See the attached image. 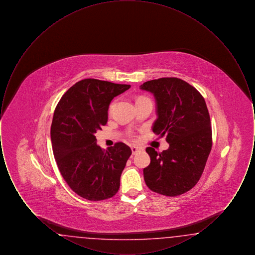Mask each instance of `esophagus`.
Listing matches in <instances>:
<instances>
[{"label":"esophagus","instance_id":"1","mask_svg":"<svg viewBox=\"0 0 255 255\" xmlns=\"http://www.w3.org/2000/svg\"><path fill=\"white\" fill-rule=\"evenodd\" d=\"M131 150H132V154H133V155H134V154H136V153H137V152H138V151H139L140 149H139L138 147H135V146H132V147H131Z\"/></svg>","mask_w":255,"mask_h":255}]
</instances>
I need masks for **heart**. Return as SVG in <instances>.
I'll use <instances>...</instances> for the list:
<instances>
[{"instance_id": "b5f03b06", "label": "heart", "mask_w": 255, "mask_h": 255, "mask_svg": "<svg viewBox=\"0 0 255 255\" xmlns=\"http://www.w3.org/2000/svg\"><path fill=\"white\" fill-rule=\"evenodd\" d=\"M141 98H143V97H140V98H138V99H141Z\"/></svg>"}]
</instances>
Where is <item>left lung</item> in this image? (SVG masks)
Instances as JSON below:
<instances>
[{"mask_svg":"<svg viewBox=\"0 0 255 255\" xmlns=\"http://www.w3.org/2000/svg\"><path fill=\"white\" fill-rule=\"evenodd\" d=\"M140 89L156 99L157 120L152 130L166 134L169 148L161 153L146 148L151 162L143 169L146 185L154 192L179 196L200 180L212 146L206 101L193 86L176 77L147 81Z\"/></svg>","mask_w":255,"mask_h":255,"instance_id":"8db88e82","label":"left lung"}]
</instances>
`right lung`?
<instances>
[{
    "instance_id": "add662e5",
    "label": "right lung",
    "mask_w": 255,
    "mask_h": 255,
    "mask_svg": "<svg viewBox=\"0 0 255 255\" xmlns=\"http://www.w3.org/2000/svg\"><path fill=\"white\" fill-rule=\"evenodd\" d=\"M130 87L83 79L65 93L54 111L50 138L57 166L72 190L87 200H106L120 189L132 151L122 142L102 150L95 133L108 122L114 97Z\"/></svg>"
}]
</instances>
